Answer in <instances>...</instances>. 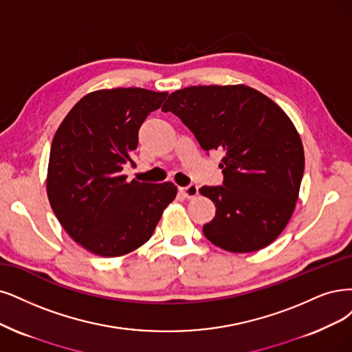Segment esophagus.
Returning <instances> with one entry per match:
<instances>
[{"instance_id": "esophagus-1", "label": "esophagus", "mask_w": 352, "mask_h": 352, "mask_svg": "<svg viewBox=\"0 0 352 352\" xmlns=\"http://www.w3.org/2000/svg\"><path fill=\"white\" fill-rule=\"evenodd\" d=\"M179 191H181V194H183L184 197H187V199H194V197H197L199 187H197L196 184H190V186H187V187H181Z\"/></svg>"}]
</instances>
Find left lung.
Instances as JSON below:
<instances>
[{"label": "left lung", "mask_w": 352, "mask_h": 352, "mask_svg": "<svg viewBox=\"0 0 352 352\" xmlns=\"http://www.w3.org/2000/svg\"><path fill=\"white\" fill-rule=\"evenodd\" d=\"M204 151L223 149V186L199 191L216 206L204 236L229 252H254L287 226L305 171L302 139L277 104L246 85H197L168 97Z\"/></svg>", "instance_id": "obj_1"}]
</instances>
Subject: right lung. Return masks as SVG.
<instances>
[{
  "label": "right lung",
  "instance_id": "obj_1",
  "mask_svg": "<svg viewBox=\"0 0 352 352\" xmlns=\"http://www.w3.org/2000/svg\"><path fill=\"white\" fill-rule=\"evenodd\" d=\"M168 93L143 88L98 89L78 101L50 146L46 190L68 235L100 256H120L149 241L177 196L173 183L151 184L122 171L135 165L138 133Z\"/></svg>",
  "mask_w": 352,
  "mask_h": 352
}]
</instances>
